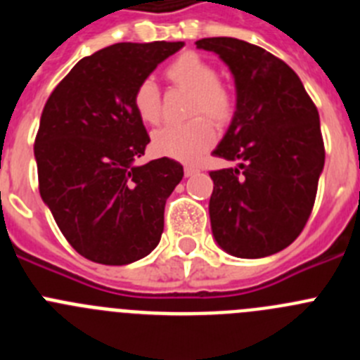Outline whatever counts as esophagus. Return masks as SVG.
<instances>
[{
    "label": "esophagus",
    "mask_w": 360,
    "mask_h": 360,
    "mask_svg": "<svg viewBox=\"0 0 360 360\" xmlns=\"http://www.w3.org/2000/svg\"><path fill=\"white\" fill-rule=\"evenodd\" d=\"M198 167H195V165H186V167H184V173H186V176H193V174H196L198 173Z\"/></svg>",
    "instance_id": "1"
}]
</instances>
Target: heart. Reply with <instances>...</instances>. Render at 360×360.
<instances>
[{
    "label": "heart",
    "mask_w": 360,
    "mask_h": 360,
    "mask_svg": "<svg viewBox=\"0 0 360 360\" xmlns=\"http://www.w3.org/2000/svg\"><path fill=\"white\" fill-rule=\"evenodd\" d=\"M165 75L173 84L193 94L189 113H205L216 122H227L232 115V94L227 86L218 81L216 68L202 56L186 52L178 56L167 68ZM133 108L142 122L157 124L162 117V97L157 82L151 77L142 79L133 91ZM216 133L205 117H196L186 124H169L153 133V149L180 162L200 158L214 144Z\"/></svg>",
    "instance_id": "heart-1"
}]
</instances>
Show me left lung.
<instances>
[{
	"mask_svg": "<svg viewBox=\"0 0 360 360\" xmlns=\"http://www.w3.org/2000/svg\"><path fill=\"white\" fill-rule=\"evenodd\" d=\"M196 49L219 56L236 84V111L212 155L238 165L209 173L212 236L231 256H270L301 234L316 202L319 113L297 73L262 46L205 37Z\"/></svg>",
	"mask_w": 360,
	"mask_h": 360,
	"instance_id": "1",
	"label": "left lung"
}]
</instances>
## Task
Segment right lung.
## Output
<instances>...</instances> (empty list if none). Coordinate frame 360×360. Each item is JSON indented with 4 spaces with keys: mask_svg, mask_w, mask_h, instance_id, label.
Wrapping results in <instances>:
<instances>
[{
    "mask_svg": "<svg viewBox=\"0 0 360 360\" xmlns=\"http://www.w3.org/2000/svg\"><path fill=\"white\" fill-rule=\"evenodd\" d=\"M184 41L117 43L82 57L44 104L34 144L39 193L81 256L128 265L158 245L165 200L184 176L167 157L136 165L149 144L133 91Z\"/></svg>",
    "mask_w": 360,
    "mask_h": 360,
    "instance_id": "add662e5",
    "label": "right lung"
}]
</instances>
